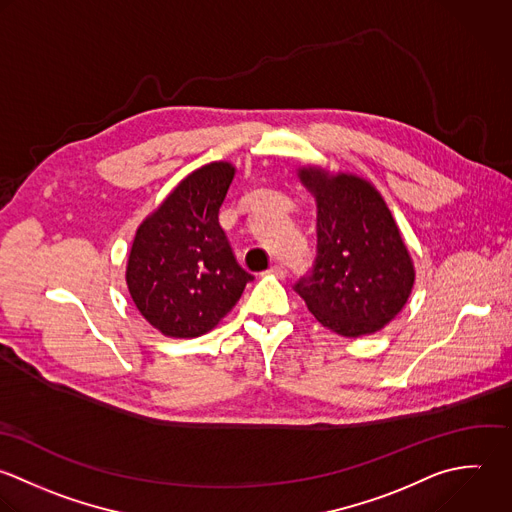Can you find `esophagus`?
Instances as JSON below:
<instances>
[{
  "mask_svg": "<svg viewBox=\"0 0 512 512\" xmlns=\"http://www.w3.org/2000/svg\"><path fill=\"white\" fill-rule=\"evenodd\" d=\"M267 273L275 275V277H285V267L283 265H273V267H269Z\"/></svg>",
  "mask_w": 512,
  "mask_h": 512,
  "instance_id": "esophagus-1",
  "label": "esophagus"
}]
</instances>
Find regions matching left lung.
Masks as SVG:
<instances>
[{
    "instance_id": "obj_1",
    "label": "left lung",
    "mask_w": 512,
    "mask_h": 512,
    "mask_svg": "<svg viewBox=\"0 0 512 512\" xmlns=\"http://www.w3.org/2000/svg\"><path fill=\"white\" fill-rule=\"evenodd\" d=\"M297 175L317 203V259L313 275L295 291L315 319L341 337L381 331L415 285V265L389 205L355 173L303 165Z\"/></svg>"
}]
</instances>
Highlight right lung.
Returning <instances> with one entry per match:
<instances>
[{
  "mask_svg": "<svg viewBox=\"0 0 512 512\" xmlns=\"http://www.w3.org/2000/svg\"><path fill=\"white\" fill-rule=\"evenodd\" d=\"M235 171L229 161L191 171L135 231L127 289L143 319L165 337L209 333L253 281L235 261L219 225V207Z\"/></svg>",
  "mask_w": 512,
  "mask_h": 512,
  "instance_id": "add662e5",
  "label": "right lung"
}]
</instances>
